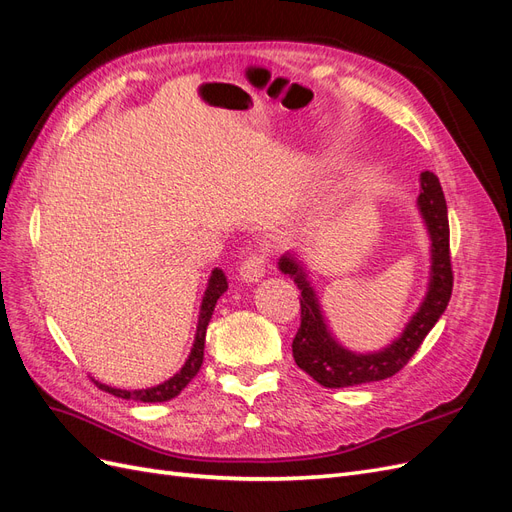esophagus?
Listing matches in <instances>:
<instances>
[{
  "label": "esophagus",
  "mask_w": 512,
  "mask_h": 512,
  "mask_svg": "<svg viewBox=\"0 0 512 512\" xmlns=\"http://www.w3.org/2000/svg\"><path fill=\"white\" fill-rule=\"evenodd\" d=\"M267 271V256L265 254H250L239 267V275L245 284H254L262 280V275Z\"/></svg>",
  "instance_id": "1"
}]
</instances>
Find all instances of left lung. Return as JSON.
Returning <instances> with one entry per match:
<instances>
[{"instance_id": "8db88e82", "label": "left lung", "mask_w": 512, "mask_h": 512, "mask_svg": "<svg viewBox=\"0 0 512 512\" xmlns=\"http://www.w3.org/2000/svg\"><path fill=\"white\" fill-rule=\"evenodd\" d=\"M418 209L431 237V277L423 305L406 324L395 342L380 352L356 354L335 342L324 324L320 303L299 260L286 254L280 258V271L290 275L301 290V327L292 339V356L305 374L327 389H344L365 382H376L395 376L404 367L418 346L423 344L433 324L444 314L453 292L451 267V232H448V211L438 177L425 170L421 173V194Z\"/></svg>"}]
</instances>
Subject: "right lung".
Returning <instances> with one entry per match:
<instances>
[{
	"label": "right lung",
	"instance_id": "obj_1",
	"mask_svg": "<svg viewBox=\"0 0 512 512\" xmlns=\"http://www.w3.org/2000/svg\"><path fill=\"white\" fill-rule=\"evenodd\" d=\"M228 282H226V275L222 269H213L211 277H209V284L205 290V297H203V305H200V316H198V327H196V339H194V346L192 352L188 356V361L185 365L177 371L173 378H168L166 382L158 384V386H151V389H141V391H123V389H113V386H106L98 380L96 386L106 393H111L115 397L121 399H136V401H145V404H158V401H168L177 397L185 386L192 382V378L198 374L200 365H203V356H205V335H207V327H209V320L213 316V309L218 299L226 292Z\"/></svg>",
	"mask_w": 512,
	"mask_h": 512
}]
</instances>
